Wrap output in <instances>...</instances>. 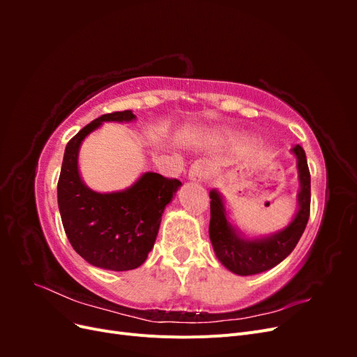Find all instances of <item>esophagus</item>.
Here are the masks:
<instances>
[{"label":"esophagus","instance_id":"34e87169","mask_svg":"<svg viewBox=\"0 0 357 357\" xmlns=\"http://www.w3.org/2000/svg\"><path fill=\"white\" fill-rule=\"evenodd\" d=\"M210 172H211L210 162L197 160V162H193L190 169H189V180L199 183V181L207 178L210 176Z\"/></svg>","mask_w":357,"mask_h":357}]
</instances>
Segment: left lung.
I'll use <instances>...</instances> for the list:
<instances>
[{
  "mask_svg": "<svg viewBox=\"0 0 357 357\" xmlns=\"http://www.w3.org/2000/svg\"><path fill=\"white\" fill-rule=\"evenodd\" d=\"M291 153L296 156L299 174V207L294 220L282 231L264 238H245L228 220L220 193L218 190L210 192V240L222 265L234 274L253 275L274 268L291 253L305 231L310 218L311 177L304 149L296 144Z\"/></svg>",
  "mask_w": 357,
  "mask_h": 357,
  "instance_id": "obj_1",
  "label": "left lung"
}]
</instances>
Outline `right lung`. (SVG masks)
I'll return each instance as SVG.
<instances>
[{
  "mask_svg": "<svg viewBox=\"0 0 357 357\" xmlns=\"http://www.w3.org/2000/svg\"><path fill=\"white\" fill-rule=\"evenodd\" d=\"M131 110L102 114L75 134L66 147L58 181V205L73 248L86 262L110 271L143 265L153 248L167 205L181 181L144 172L125 190L100 193L84 185L79 172L83 139L104 122H131Z\"/></svg>",
  "mask_w": 357,
  "mask_h": 357,
  "instance_id": "add662e5",
  "label": "right lung"
}]
</instances>
